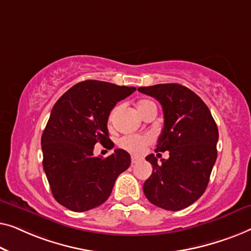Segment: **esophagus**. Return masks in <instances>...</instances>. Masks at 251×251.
I'll use <instances>...</instances> for the list:
<instances>
[{"instance_id":"esophagus-1","label":"esophagus","mask_w":251,"mask_h":251,"mask_svg":"<svg viewBox=\"0 0 251 251\" xmlns=\"http://www.w3.org/2000/svg\"><path fill=\"white\" fill-rule=\"evenodd\" d=\"M141 159L139 157H132V165H135V164H137V162H139Z\"/></svg>"}]
</instances>
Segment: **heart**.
I'll return each mask as SVG.
<instances>
[{"mask_svg":"<svg viewBox=\"0 0 251 251\" xmlns=\"http://www.w3.org/2000/svg\"><path fill=\"white\" fill-rule=\"evenodd\" d=\"M152 103L150 101H142L140 102L139 109H142L146 107L147 104ZM119 110V107H116L112 109V111L109 115V122H112V119L116 116ZM152 142V136L149 135V134H144V135H126L123 136L122 139H119L118 144L122 149L126 151H129L132 153H141L144 150L148 144Z\"/></svg>","mask_w":251,"mask_h":251,"instance_id":"heart-1","label":"heart"}]
</instances>
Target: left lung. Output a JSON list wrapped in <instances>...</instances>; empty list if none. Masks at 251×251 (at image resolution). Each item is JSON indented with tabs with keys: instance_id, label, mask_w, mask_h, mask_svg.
<instances>
[{
	"instance_id": "obj_1",
	"label": "left lung",
	"mask_w": 251,
	"mask_h": 251,
	"mask_svg": "<svg viewBox=\"0 0 251 251\" xmlns=\"http://www.w3.org/2000/svg\"><path fill=\"white\" fill-rule=\"evenodd\" d=\"M137 91L160 102L164 128L156 152H169L160 164L154 154L146 158L152 174L144 182L143 192L162 209H184L203 195L209 182L217 158V125L206 103L188 87L157 84Z\"/></svg>"
}]
</instances>
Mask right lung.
I'll return each mask as SVG.
<instances>
[{
	"mask_svg": "<svg viewBox=\"0 0 251 251\" xmlns=\"http://www.w3.org/2000/svg\"><path fill=\"white\" fill-rule=\"evenodd\" d=\"M136 89L100 80H84L55 102L42 134L43 168L54 199L82 213L108 199L116 179L130 165V156L116 149L110 156H93L100 142L112 149L108 118L118 101Z\"/></svg>",
	"mask_w": 251,
	"mask_h": 251,
	"instance_id": "right-lung-1",
	"label": "right lung"
}]
</instances>
